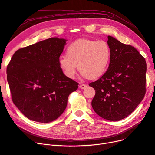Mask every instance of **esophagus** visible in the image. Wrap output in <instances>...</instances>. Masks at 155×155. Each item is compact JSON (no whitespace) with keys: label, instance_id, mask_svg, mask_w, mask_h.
<instances>
[{"label":"esophagus","instance_id":"esophagus-1","mask_svg":"<svg viewBox=\"0 0 155 155\" xmlns=\"http://www.w3.org/2000/svg\"><path fill=\"white\" fill-rule=\"evenodd\" d=\"M86 87H87V85H85V84H80V85H79V88H80L81 89H84Z\"/></svg>","mask_w":155,"mask_h":155}]
</instances>
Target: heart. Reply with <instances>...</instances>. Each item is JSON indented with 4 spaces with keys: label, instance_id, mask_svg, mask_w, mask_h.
Listing matches in <instances>:
<instances>
[{
    "label": "heart",
    "instance_id": "1",
    "mask_svg": "<svg viewBox=\"0 0 155 155\" xmlns=\"http://www.w3.org/2000/svg\"><path fill=\"white\" fill-rule=\"evenodd\" d=\"M110 48L105 41L80 39L74 41L60 57L59 67L66 77L73 79L76 66L83 77L94 79L104 75L110 61Z\"/></svg>",
    "mask_w": 155,
    "mask_h": 155
}]
</instances>
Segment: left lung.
<instances>
[{
  "label": "left lung",
  "instance_id": "8db88e82",
  "mask_svg": "<svg viewBox=\"0 0 155 155\" xmlns=\"http://www.w3.org/2000/svg\"><path fill=\"white\" fill-rule=\"evenodd\" d=\"M111 58L107 72L89 84L96 91L92 107L96 113L109 121H119L130 113L143 99L147 65L133 46L108 36Z\"/></svg>",
  "mask_w": 155,
  "mask_h": 155
}]
</instances>
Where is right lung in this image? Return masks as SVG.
Returning a JSON list of instances; mask_svg holds the SVG:
<instances>
[{"instance_id":"add662e5","label":"right lung","mask_w":155,"mask_h":155,"mask_svg":"<svg viewBox=\"0 0 155 155\" xmlns=\"http://www.w3.org/2000/svg\"><path fill=\"white\" fill-rule=\"evenodd\" d=\"M58 37L17 50L7 67L13 104L26 118L40 123L58 118L78 83L66 77L58 61L66 41Z\"/></svg>"}]
</instances>
